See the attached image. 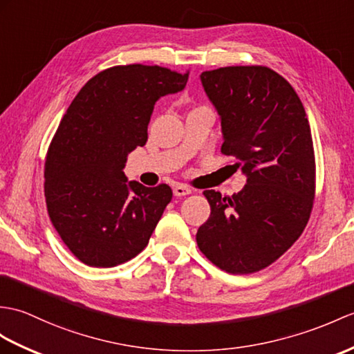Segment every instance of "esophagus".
<instances>
[{
	"instance_id": "esophagus-1",
	"label": "esophagus",
	"mask_w": 354,
	"mask_h": 354,
	"mask_svg": "<svg viewBox=\"0 0 354 354\" xmlns=\"http://www.w3.org/2000/svg\"><path fill=\"white\" fill-rule=\"evenodd\" d=\"M174 194L178 196V197L188 196V194H192V188L188 187V185H184V184H178V185H175V188H174Z\"/></svg>"
}]
</instances>
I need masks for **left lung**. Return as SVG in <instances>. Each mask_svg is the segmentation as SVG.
Here are the masks:
<instances>
[{
  "label": "left lung",
  "instance_id": "8db88e82",
  "mask_svg": "<svg viewBox=\"0 0 354 354\" xmlns=\"http://www.w3.org/2000/svg\"><path fill=\"white\" fill-rule=\"evenodd\" d=\"M201 80L221 119V153L236 160L248 184L234 196L203 192L211 216L196 241L227 273H257L299 240L314 207L315 153L305 106L267 66H226Z\"/></svg>",
  "mask_w": 354,
  "mask_h": 354
}]
</instances>
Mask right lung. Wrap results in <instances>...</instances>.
<instances>
[{"mask_svg":"<svg viewBox=\"0 0 354 354\" xmlns=\"http://www.w3.org/2000/svg\"><path fill=\"white\" fill-rule=\"evenodd\" d=\"M188 71L122 64L96 73L69 105L48 147L49 220L73 257L116 267L142 252L171 201L167 184H127V157L147 142L153 105L187 84Z\"/></svg>","mask_w":354,"mask_h":354,"instance_id":"add662e5","label":"right lung"}]
</instances>
